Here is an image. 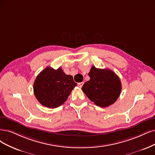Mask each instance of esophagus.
Here are the masks:
<instances>
[{"label": "esophagus", "instance_id": "34e87169", "mask_svg": "<svg viewBox=\"0 0 155 155\" xmlns=\"http://www.w3.org/2000/svg\"><path fill=\"white\" fill-rule=\"evenodd\" d=\"M83 85H84V82H80V83L78 84V86L79 87H82Z\"/></svg>", "mask_w": 155, "mask_h": 155}]
</instances>
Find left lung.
I'll use <instances>...</instances> for the list:
<instances>
[{"instance_id": "8db88e82", "label": "left lung", "mask_w": 155, "mask_h": 155, "mask_svg": "<svg viewBox=\"0 0 155 155\" xmlns=\"http://www.w3.org/2000/svg\"><path fill=\"white\" fill-rule=\"evenodd\" d=\"M89 81L82 87L88 98L100 107L112 105L121 92V83L117 74L109 69L91 68Z\"/></svg>"}]
</instances>
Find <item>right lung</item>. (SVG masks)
Returning a JSON list of instances; mask_svg holds the SVG:
<instances>
[{"instance_id":"obj_1","label":"right lung","mask_w":155,"mask_h":155,"mask_svg":"<svg viewBox=\"0 0 155 155\" xmlns=\"http://www.w3.org/2000/svg\"><path fill=\"white\" fill-rule=\"evenodd\" d=\"M77 84L73 77L61 68L54 70L47 67L37 76L34 83V93L42 105L51 108L62 105Z\"/></svg>"}]
</instances>
